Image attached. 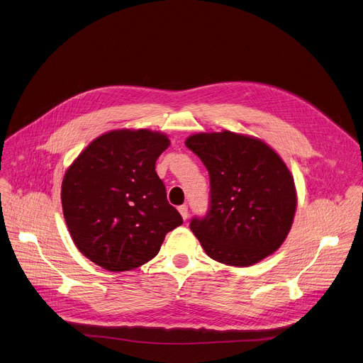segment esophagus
<instances>
[{
  "instance_id": "34e87169",
  "label": "esophagus",
  "mask_w": 363,
  "mask_h": 363,
  "mask_svg": "<svg viewBox=\"0 0 363 363\" xmlns=\"http://www.w3.org/2000/svg\"><path fill=\"white\" fill-rule=\"evenodd\" d=\"M178 211L181 213V216H182V218H184V220H186V218H188V206H186V204L179 206V207H178Z\"/></svg>"
}]
</instances>
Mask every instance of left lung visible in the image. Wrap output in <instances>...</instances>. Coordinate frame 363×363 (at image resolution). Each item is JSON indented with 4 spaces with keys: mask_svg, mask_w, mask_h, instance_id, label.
Instances as JSON below:
<instances>
[{
    "mask_svg": "<svg viewBox=\"0 0 363 363\" xmlns=\"http://www.w3.org/2000/svg\"><path fill=\"white\" fill-rule=\"evenodd\" d=\"M185 145L210 175L208 211L189 223L206 253L225 265L250 267L275 252L296 207L294 178L278 153L228 130L194 135Z\"/></svg>",
    "mask_w": 363,
    "mask_h": 363,
    "instance_id": "1",
    "label": "left lung"
}]
</instances>
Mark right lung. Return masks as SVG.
<instances>
[{"label": "right lung", "instance_id": "1", "mask_svg": "<svg viewBox=\"0 0 363 363\" xmlns=\"http://www.w3.org/2000/svg\"><path fill=\"white\" fill-rule=\"evenodd\" d=\"M169 139L150 130H114L96 138L62 182V207L79 252L111 272L153 259L182 224L155 171Z\"/></svg>", "mask_w": 363, "mask_h": 363}]
</instances>
